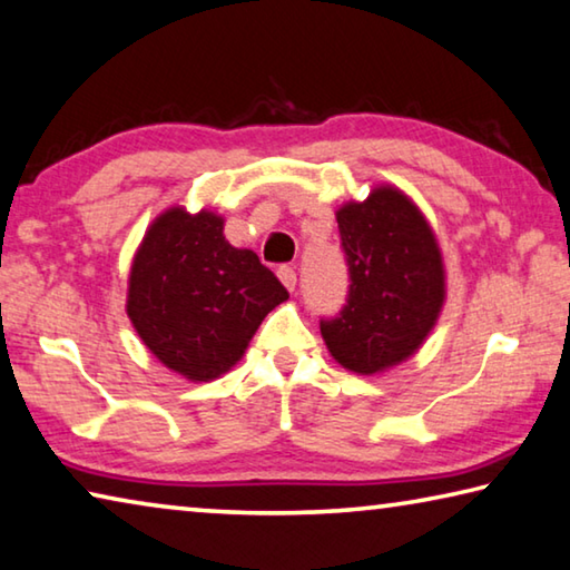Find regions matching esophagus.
<instances>
[{"label": "esophagus", "instance_id": "1", "mask_svg": "<svg viewBox=\"0 0 570 570\" xmlns=\"http://www.w3.org/2000/svg\"><path fill=\"white\" fill-rule=\"evenodd\" d=\"M277 277L283 279V285L287 287V291H295V285H297V273H295V267H291V265H279L277 267Z\"/></svg>", "mask_w": 570, "mask_h": 570}]
</instances>
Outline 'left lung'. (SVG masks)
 <instances>
[{
    "mask_svg": "<svg viewBox=\"0 0 570 570\" xmlns=\"http://www.w3.org/2000/svg\"><path fill=\"white\" fill-rule=\"evenodd\" d=\"M335 219L351 285L321 333L341 366L379 373L412 356L434 328L444 303L442 255L422 212L391 186L346 204Z\"/></svg>",
    "mask_w": 570,
    "mask_h": 570,
    "instance_id": "1",
    "label": "left lung"
}]
</instances>
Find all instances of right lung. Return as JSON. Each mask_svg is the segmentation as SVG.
I'll return each instance as SVG.
<instances>
[{
    "label": "right lung",
    "instance_id": "add662e5",
    "mask_svg": "<svg viewBox=\"0 0 570 570\" xmlns=\"http://www.w3.org/2000/svg\"><path fill=\"white\" fill-rule=\"evenodd\" d=\"M224 219L174 207L146 232L128 279V318L154 356L191 381L242 358L285 285L252 249L232 247Z\"/></svg>",
    "mask_w": 570,
    "mask_h": 570
}]
</instances>
